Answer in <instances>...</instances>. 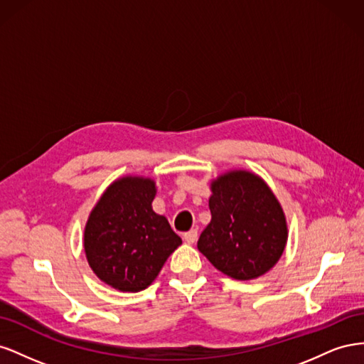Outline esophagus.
Instances as JSON below:
<instances>
[{
  "label": "esophagus",
  "mask_w": 364,
  "mask_h": 364,
  "mask_svg": "<svg viewBox=\"0 0 364 364\" xmlns=\"http://www.w3.org/2000/svg\"><path fill=\"white\" fill-rule=\"evenodd\" d=\"M197 238H199V232H197V229H191V230H188V232L183 234V240H185L188 245L196 243Z\"/></svg>",
  "instance_id": "obj_1"
}]
</instances>
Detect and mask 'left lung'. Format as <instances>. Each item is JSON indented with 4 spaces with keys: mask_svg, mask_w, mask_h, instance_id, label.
Returning <instances> with one entry per match:
<instances>
[{
    "mask_svg": "<svg viewBox=\"0 0 364 364\" xmlns=\"http://www.w3.org/2000/svg\"><path fill=\"white\" fill-rule=\"evenodd\" d=\"M211 190V222L197 247L234 279H255L269 272L287 243V223L277 197L261 178L241 170L220 176Z\"/></svg>",
    "mask_w": 364,
    "mask_h": 364,
    "instance_id": "left-lung-1",
    "label": "left lung"
}]
</instances>
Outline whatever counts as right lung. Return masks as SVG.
<instances>
[{"label": "right lung", "instance_id": "obj_1", "mask_svg": "<svg viewBox=\"0 0 364 364\" xmlns=\"http://www.w3.org/2000/svg\"><path fill=\"white\" fill-rule=\"evenodd\" d=\"M155 182L123 178L98 200L85 228V252L94 273L119 291H141L155 281L182 245L168 220L151 209Z\"/></svg>", "mask_w": 364, "mask_h": 364}]
</instances>
